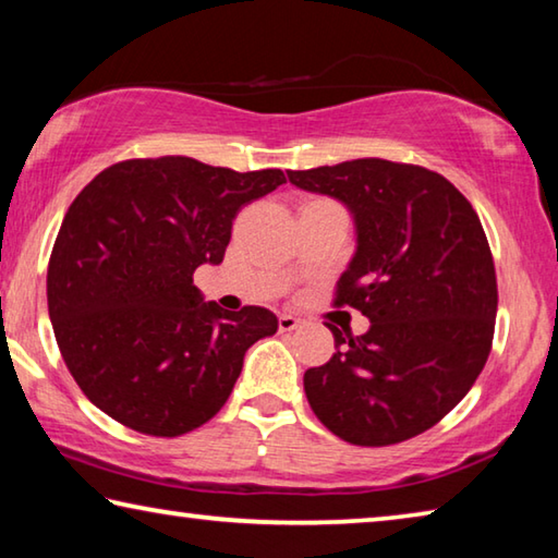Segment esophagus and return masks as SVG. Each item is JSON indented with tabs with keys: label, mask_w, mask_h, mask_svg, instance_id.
Listing matches in <instances>:
<instances>
[{
	"label": "esophagus",
	"mask_w": 558,
	"mask_h": 558,
	"mask_svg": "<svg viewBox=\"0 0 558 558\" xmlns=\"http://www.w3.org/2000/svg\"><path fill=\"white\" fill-rule=\"evenodd\" d=\"M300 325H302V319L295 317V315L282 313V315L278 317V329H280V332H292V329H298Z\"/></svg>",
	"instance_id": "obj_1"
}]
</instances>
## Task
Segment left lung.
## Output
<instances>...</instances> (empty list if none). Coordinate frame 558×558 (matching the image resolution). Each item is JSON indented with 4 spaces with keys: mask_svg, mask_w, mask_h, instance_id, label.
I'll use <instances>...</instances> for the list:
<instances>
[{
    "mask_svg": "<svg viewBox=\"0 0 558 558\" xmlns=\"http://www.w3.org/2000/svg\"><path fill=\"white\" fill-rule=\"evenodd\" d=\"M290 184L342 202L356 251L335 305L369 329L305 372L325 426L352 446H393L448 415L483 372L495 335L497 278L475 209L446 177L389 159L288 172Z\"/></svg>",
    "mask_w": 558,
    "mask_h": 558,
    "instance_id": "left-lung-1",
    "label": "left lung"
}]
</instances>
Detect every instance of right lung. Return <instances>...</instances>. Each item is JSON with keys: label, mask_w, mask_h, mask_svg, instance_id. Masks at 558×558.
Here are the masks:
<instances>
[{"label": "right lung", "mask_w": 558, "mask_h": 558, "mask_svg": "<svg viewBox=\"0 0 558 558\" xmlns=\"http://www.w3.org/2000/svg\"><path fill=\"white\" fill-rule=\"evenodd\" d=\"M286 182L192 157L118 162L75 196L56 235L46 295L75 384L122 426L174 438L221 411L278 317L204 302L194 270L219 266L235 214Z\"/></svg>", "instance_id": "obj_1"}]
</instances>
